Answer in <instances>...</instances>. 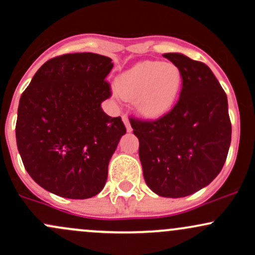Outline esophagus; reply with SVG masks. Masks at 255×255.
Instances as JSON below:
<instances>
[{"mask_svg":"<svg viewBox=\"0 0 255 255\" xmlns=\"http://www.w3.org/2000/svg\"><path fill=\"white\" fill-rule=\"evenodd\" d=\"M122 121H123V123H125L126 128H127V132H132V127H130V123H129V120H128L127 115H123Z\"/></svg>","mask_w":255,"mask_h":255,"instance_id":"34e87169","label":"esophagus"}]
</instances>
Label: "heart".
Wrapping results in <instances>:
<instances>
[{
  "label": "heart",
  "instance_id": "obj_1",
  "mask_svg": "<svg viewBox=\"0 0 255 255\" xmlns=\"http://www.w3.org/2000/svg\"><path fill=\"white\" fill-rule=\"evenodd\" d=\"M181 69L172 62L141 61L117 78L122 98L133 100L136 111L157 119L175 106L182 88Z\"/></svg>",
  "mask_w": 255,
  "mask_h": 255
}]
</instances>
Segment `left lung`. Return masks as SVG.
<instances>
[{
    "label": "left lung",
    "instance_id": "left-lung-1",
    "mask_svg": "<svg viewBox=\"0 0 255 255\" xmlns=\"http://www.w3.org/2000/svg\"><path fill=\"white\" fill-rule=\"evenodd\" d=\"M181 69L173 109L155 121L132 119L146 184L157 195L182 198L208 186L226 161L231 121L226 93L205 63L165 53Z\"/></svg>",
    "mask_w": 255,
    "mask_h": 255
}]
</instances>
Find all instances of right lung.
<instances>
[{"mask_svg":"<svg viewBox=\"0 0 255 255\" xmlns=\"http://www.w3.org/2000/svg\"><path fill=\"white\" fill-rule=\"evenodd\" d=\"M114 63L92 52L67 53L42 64L21 94L15 138L24 167L39 186L69 199L103 191L110 159L126 133L101 103Z\"/></svg>","mask_w":255,"mask_h":255,"instance_id":"add662e5","label":"right lung"}]
</instances>
